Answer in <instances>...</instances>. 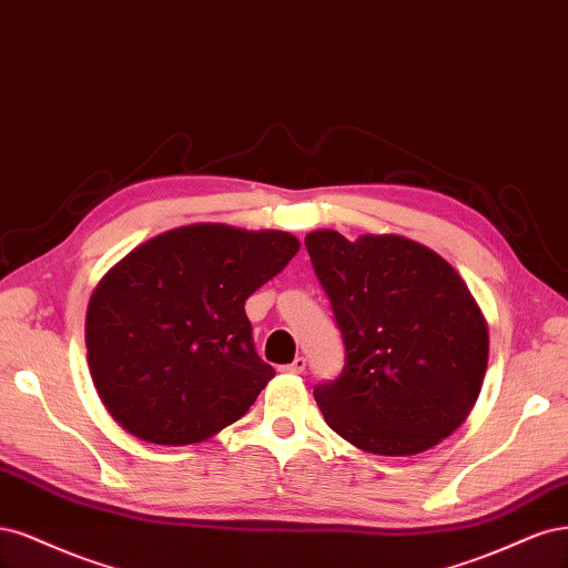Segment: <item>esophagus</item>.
Returning <instances> with one entry per match:
<instances>
[{"label": "esophagus", "mask_w": 568, "mask_h": 568, "mask_svg": "<svg viewBox=\"0 0 568 568\" xmlns=\"http://www.w3.org/2000/svg\"><path fill=\"white\" fill-rule=\"evenodd\" d=\"M281 371H283V373H292V375H300V373H304V371H306V358H304V356H297V358L292 361V363L283 365Z\"/></svg>", "instance_id": "obj_1"}]
</instances>
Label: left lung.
Masks as SVG:
<instances>
[{"mask_svg":"<svg viewBox=\"0 0 568 568\" xmlns=\"http://www.w3.org/2000/svg\"><path fill=\"white\" fill-rule=\"evenodd\" d=\"M306 250L333 304L346 361L318 384L325 423L375 455L442 444L477 404L488 365V323L442 254L396 233L311 231Z\"/></svg>","mask_w":568,"mask_h":568,"instance_id":"obj_1","label":"left lung"}]
</instances>
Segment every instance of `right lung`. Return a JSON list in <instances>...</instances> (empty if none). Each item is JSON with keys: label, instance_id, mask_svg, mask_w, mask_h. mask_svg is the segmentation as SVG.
Wrapping results in <instances>:
<instances>
[{"label": "right lung", "instance_id": "add662e5", "mask_svg": "<svg viewBox=\"0 0 568 568\" xmlns=\"http://www.w3.org/2000/svg\"><path fill=\"white\" fill-rule=\"evenodd\" d=\"M287 231L191 224L122 257L84 323L97 394L141 442L200 444L241 419L276 375L252 344L245 300L287 266Z\"/></svg>", "mask_w": 568, "mask_h": 568}]
</instances>
